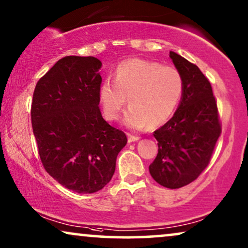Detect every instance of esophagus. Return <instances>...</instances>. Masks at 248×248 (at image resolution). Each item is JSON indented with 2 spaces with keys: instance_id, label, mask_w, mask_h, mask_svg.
Returning a JSON list of instances; mask_svg holds the SVG:
<instances>
[{
  "instance_id": "obj_1",
  "label": "esophagus",
  "mask_w": 248,
  "mask_h": 248,
  "mask_svg": "<svg viewBox=\"0 0 248 248\" xmlns=\"http://www.w3.org/2000/svg\"><path fill=\"white\" fill-rule=\"evenodd\" d=\"M140 136H137V135H131V134H128V141L129 143H133V141H136L140 140Z\"/></svg>"
}]
</instances>
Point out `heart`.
Listing matches in <instances>:
<instances>
[{"label":"heart","mask_w":248,"mask_h":248,"mask_svg":"<svg viewBox=\"0 0 248 248\" xmlns=\"http://www.w3.org/2000/svg\"><path fill=\"white\" fill-rule=\"evenodd\" d=\"M183 95L184 78L177 68L141 59L119 63L113 82L104 80L98 88L102 111L110 121L120 118L128 98L130 107L124 122L133 129L164 124L176 112Z\"/></svg>","instance_id":"b5f03b06"}]
</instances>
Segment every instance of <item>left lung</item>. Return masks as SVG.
I'll list each match as a JSON object with an SVG mask.
<instances>
[{"instance_id": "8db88e82", "label": "left lung", "mask_w": 248, "mask_h": 248, "mask_svg": "<svg viewBox=\"0 0 248 248\" xmlns=\"http://www.w3.org/2000/svg\"><path fill=\"white\" fill-rule=\"evenodd\" d=\"M170 58L184 78V95L173 117L154 131L157 155L150 173L161 186L176 189L196 180L209 166L221 122L212 87L196 64L174 52Z\"/></svg>"}]
</instances>
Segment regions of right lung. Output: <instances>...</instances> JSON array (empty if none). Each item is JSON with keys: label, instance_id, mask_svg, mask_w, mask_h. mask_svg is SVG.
<instances>
[{"label": "right lung", "instance_id": "right-lung-1", "mask_svg": "<svg viewBox=\"0 0 248 248\" xmlns=\"http://www.w3.org/2000/svg\"><path fill=\"white\" fill-rule=\"evenodd\" d=\"M102 62L64 57L36 84L32 133L42 164L68 189L92 194L110 183L127 136L102 117L98 88Z\"/></svg>", "mask_w": 248, "mask_h": 248}]
</instances>
